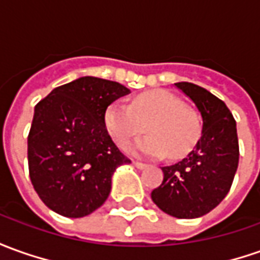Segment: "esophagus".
I'll list each match as a JSON object with an SVG mask.
<instances>
[{"mask_svg": "<svg viewBox=\"0 0 260 260\" xmlns=\"http://www.w3.org/2000/svg\"><path fill=\"white\" fill-rule=\"evenodd\" d=\"M132 164H134L137 168H139V169H144V168H146V164H144V162H139V160H132Z\"/></svg>", "mask_w": 260, "mask_h": 260, "instance_id": "esophagus-1", "label": "esophagus"}]
</instances>
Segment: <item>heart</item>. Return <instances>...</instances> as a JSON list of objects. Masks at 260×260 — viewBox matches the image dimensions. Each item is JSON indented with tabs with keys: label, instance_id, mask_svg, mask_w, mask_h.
I'll list each match as a JSON object with an SVG mask.
<instances>
[{
	"label": "heart",
	"instance_id": "heart-1",
	"mask_svg": "<svg viewBox=\"0 0 260 260\" xmlns=\"http://www.w3.org/2000/svg\"><path fill=\"white\" fill-rule=\"evenodd\" d=\"M145 125L149 135L137 139L128 149L151 158L165 153L171 159L181 158L195 146L202 129L197 112L168 91L142 93L131 105L115 102L105 112L108 132L121 146L142 134Z\"/></svg>",
	"mask_w": 260,
	"mask_h": 260
}]
</instances>
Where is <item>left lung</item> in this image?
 <instances>
[{
    "instance_id": "1",
    "label": "left lung",
    "mask_w": 260,
    "mask_h": 260,
    "mask_svg": "<svg viewBox=\"0 0 260 260\" xmlns=\"http://www.w3.org/2000/svg\"><path fill=\"white\" fill-rule=\"evenodd\" d=\"M202 115V135L185 158L162 167L164 181L151 193L171 216L193 219L216 208L232 186L239 162L236 121L223 101L190 82L175 84Z\"/></svg>"
}]
</instances>
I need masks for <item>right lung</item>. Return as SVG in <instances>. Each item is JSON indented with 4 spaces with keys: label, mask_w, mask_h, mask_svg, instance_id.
I'll use <instances>...</instances> for the list:
<instances>
[{
    "label": "right lung",
    "mask_w": 260,
    "mask_h": 260,
    "mask_svg": "<svg viewBox=\"0 0 260 260\" xmlns=\"http://www.w3.org/2000/svg\"><path fill=\"white\" fill-rule=\"evenodd\" d=\"M126 86L82 77L52 89L35 105L28 134L34 189L51 211L82 218L107 201L119 165L129 164L105 126L107 108Z\"/></svg>",
    "instance_id": "1"
}]
</instances>
